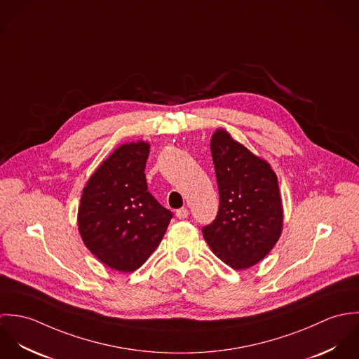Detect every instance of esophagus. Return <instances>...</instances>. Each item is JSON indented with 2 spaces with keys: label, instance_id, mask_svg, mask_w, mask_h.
<instances>
[{
  "label": "esophagus",
  "instance_id": "1",
  "mask_svg": "<svg viewBox=\"0 0 359 359\" xmlns=\"http://www.w3.org/2000/svg\"><path fill=\"white\" fill-rule=\"evenodd\" d=\"M188 214H189V211H188L187 207L178 208V210L175 211V215H177V218H180V219H185V218L188 217Z\"/></svg>",
  "mask_w": 359,
  "mask_h": 359
}]
</instances>
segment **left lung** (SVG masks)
I'll list each match as a JSON object with an SVG mask.
<instances>
[{
    "label": "left lung",
    "mask_w": 359,
    "mask_h": 359,
    "mask_svg": "<svg viewBox=\"0 0 359 359\" xmlns=\"http://www.w3.org/2000/svg\"><path fill=\"white\" fill-rule=\"evenodd\" d=\"M210 147L219 207L202 232L221 261L246 269L266 256L280 236L283 210L278 178L266 161L224 130L214 133Z\"/></svg>",
    "instance_id": "left-lung-1"
}]
</instances>
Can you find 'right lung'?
Masks as SVG:
<instances>
[{
	"mask_svg": "<svg viewBox=\"0 0 359 359\" xmlns=\"http://www.w3.org/2000/svg\"><path fill=\"white\" fill-rule=\"evenodd\" d=\"M147 142L121 145L104 160L83 191L79 231L104 265L133 272L161 242L172 212L148 191Z\"/></svg>",
	"mask_w": 359,
	"mask_h": 359,
	"instance_id": "obj_1",
	"label": "right lung"
}]
</instances>
